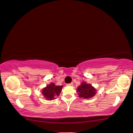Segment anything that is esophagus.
I'll use <instances>...</instances> for the list:
<instances>
[{
    "label": "esophagus",
    "instance_id": "esophagus-1",
    "mask_svg": "<svg viewBox=\"0 0 133 133\" xmlns=\"http://www.w3.org/2000/svg\"><path fill=\"white\" fill-rule=\"evenodd\" d=\"M73 83L72 82V83H70V84H67V85H69V86H73Z\"/></svg>",
    "mask_w": 133,
    "mask_h": 133
}]
</instances>
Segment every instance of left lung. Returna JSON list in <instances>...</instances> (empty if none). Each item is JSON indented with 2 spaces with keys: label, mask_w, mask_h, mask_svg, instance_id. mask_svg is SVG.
<instances>
[{
  "label": "left lung",
  "mask_w": 133,
  "mask_h": 133,
  "mask_svg": "<svg viewBox=\"0 0 133 133\" xmlns=\"http://www.w3.org/2000/svg\"><path fill=\"white\" fill-rule=\"evenodd\" d=\"M79 97L84 99H89L94 97L96 94V89L92 85L87 84L86 82H82L77 88Z\"/></svg>",
  "instance_id": "1"
}]
</instances>
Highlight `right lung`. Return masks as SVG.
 Here are the masks:
<instances>
[{
	"label": "right lung",
	"instance_id": "right-lung-1",
	"mask_svg": "<svg viewBox=\"0 0 133 133\" xmlns=\"http://www.w3.org/2000/svg\"><path fill=\"white\" fill-rule=\"evenodd\" d=\"M63 87V86L55 85L54 83H51L42 89V94L47 100H54L55 96L60 95Z\"/></svg>",
	"mask_w": 133,
	"mask_h": 133
}]
</instances>
